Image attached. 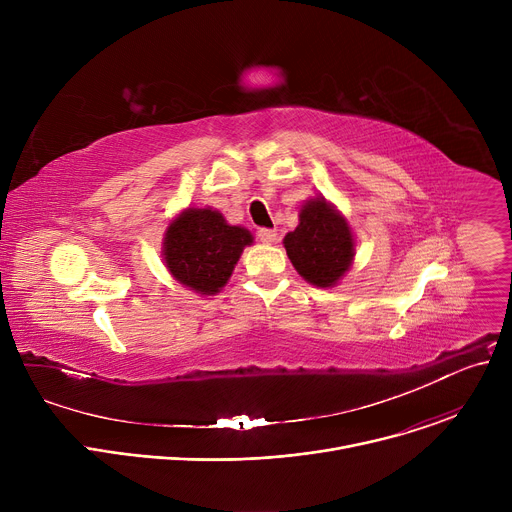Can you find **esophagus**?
Returning a JSON list of instances; mask_svg holds the SVG:
<instances>
[{"label":"esophagus","mask_w":512,"mask_h":512,"mask_svg":"<svg viewBox=\"0 0 512 512\" xmlns=\"http://www.w3.org/2000/svg\"><path fill=\"white\" fill-rule=\"evenodd\" d=\"M257 237H259V241L265 243V245H271V243L277 241V233L271 231V229H259V231H257Z\"/></svg>","instance_id":"34e87169"}]
</instances>
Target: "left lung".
Wrapping results in <instances>:
<instances>
[{
    "label": "left lung",
    "instance_id": "obj_1",
    "mask_svg": "<svg viewBox=\"0 0 512 512\" xmlns=\"http://www.w3.org/2000/svg\"><path fill=\"white\" fill-rule=\"evenodd\" d=\"M296 271L316 287H332L350 269L354 239L346 218L324 196L308 200L300 225L283 239Z\"/></svg>",
    "mask_w": 512,
    "mask_h": 512
}]
</instances>
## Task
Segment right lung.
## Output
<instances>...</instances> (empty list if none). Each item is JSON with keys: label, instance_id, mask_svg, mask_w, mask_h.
<instances>
[{"label": "right lung", "instance_id": "add662e5", "mask_svg": "<svg viewBox=\"0 0 512 512\" xmlns=\"http://www.w3.org/2000/svg\"><path fill=\"white\" fill-rule=\"evenodd\" d=\"M253 235L233 227L212 208H186L170 223L164 237L168 271L196 294L212 296L221 291Z\"/></svg>", "mask_w": 512, "mask_h": 512}]
</instances>
